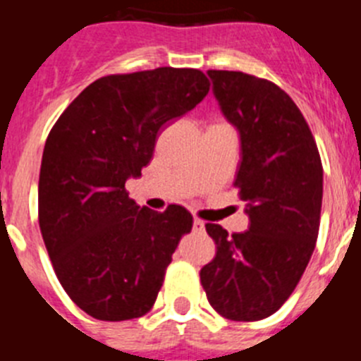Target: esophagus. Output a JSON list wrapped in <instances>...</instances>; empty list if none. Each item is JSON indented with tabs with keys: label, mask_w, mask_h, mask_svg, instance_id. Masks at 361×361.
Instances as JSON below:
<instances>
[{
	"label": "esophagus",
	"mask_w": 361,
	"mask_h": 361,
	"mask_svg": "<svg viewBox=\"0 0 361 361\" xmlns=\"http://www.w3.org/2000/svg\"><path fill=\"white\" fill-rule=\"evenodd\" d=\"M193 229L195 231H204V222L200 219H193Z\"/></svg>",
	"instance_id": "obj_1"
}]
</instances>
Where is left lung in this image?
I'll return each mask as SVG.
<instances>
[{"label": "left lung", "mask_w": 361, "mask_h": 361, "mask_svg": "<svg viewBox=\"0 0 361 361\" xmlns=\"http://www.w3.org/2000/svg\"><path fill=\"white\" fill-rule=\"evenodd\" d=\"M208 75L240 135L235 186L250 229L228 235L206 224L216 253L200 269V283L228 320H262L291 296L314 251L324 195L320 153L302 111L275 82L229 70Z\"/></svg>", "instance_id": "1"}]
</instances>
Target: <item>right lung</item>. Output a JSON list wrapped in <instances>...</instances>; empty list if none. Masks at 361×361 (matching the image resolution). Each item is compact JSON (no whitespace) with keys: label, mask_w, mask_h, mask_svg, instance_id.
<instances>
[{"label":"right lung","mask_w":361,"mask_h":361,"mask_svg":"<svg viewBox=\"0 0 361 361\" xmlns=\"http://www.w3.org/2000/svg\"><path fill=\"white\" fill-rule=\"evenodd\" d=\"M209 92L200 70L171 68L106 75L68 104L44 142L39 228L66 295L104 322L139 318L155 304L166 267L193 216L137 206L124 184L152 161L168 121Z\"/></svg>","instance_id":"right-lung-1"}]
</instances>
